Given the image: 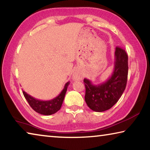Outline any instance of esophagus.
Wrapping results in <instances>:
<instances>
[{"instance_id": "1", "label": "esophagus", "mask_w": 150, "mask_h": 150, "mask_svg": "<svg viewBox=\"0 0 150 150\" xmlns=\"http://www.w3.org/2000/svg\"><path fill=\"white\" fill-rule=\"evenodd\" d=\"M77 79V77H75V79Z\"/></svg>"}]
</instances>
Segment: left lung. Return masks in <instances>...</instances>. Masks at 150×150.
I'll return each instance as SVG.
<instances>
[{"mask_svg": "<svg viewBox=\"0 0 150 150\" xmlns=\"http://www.w3.org/2000/svg\"><path fill=\"white\" fill-rule=\"evenodd\" d=\"M128 59L125 50L116 47L114 71L107 81L94 85L90 80L84 79L85 100L91 110L100 112L110 109L118 102L126 88L128 73Z\"/></svg>", "mask_w": 150, "mask_h": 150, "instance_id": "8db88e82", "label": "left lung"}]
</instances>
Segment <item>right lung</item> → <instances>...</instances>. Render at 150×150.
<instances>
[{"label":"right lung","mask_w":150,"mask_h":150,"mask_svg":"<svg viewBox=\"0 0 150 150\" xmlns=\"http://www.w3.org/2000/svg\"><path fill=\"white\" fill-rule=\"evenodd\" d=\"M69 84V82L66 83L63 91L57 97L54 98V99L50 100H41L36 99V98L26 93L25 91H23L22 93H23L25 98L33 110L43 115H51L57 112L62 107L63 101L65 98L66 91H67Z\"/></svg>","instance_id":"1"}]
</instances>
